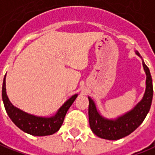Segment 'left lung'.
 <instances>
[{
	"instance_id": "obj_1",
	"label": "left lung",
	"mask_w": 155,
	"mask_h": 155,
	"mask_svg": "<svg viewBox=\"0 0 155 155\" xmlns=\"http://www.w3.org/2000/svg\"><path fill=\"white\" fill-rule=\"evenodd\" d=\"M135 54L141 58L138 51ZM142 59V58H141ZM142 65L146 73V90L143 97L135 107L129 112L115 118L107 119L103 117L97 110L94 101L88 97V118L91 130L98 137L110 140H115L127 136L134 131L142 123L148 114L153 100V81L149 68L142 60Z\"/></svg>"
}]
</instances>
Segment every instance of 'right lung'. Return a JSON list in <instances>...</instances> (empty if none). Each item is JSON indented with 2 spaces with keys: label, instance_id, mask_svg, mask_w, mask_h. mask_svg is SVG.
I'll return each instance as SVG.
<instances>
[{
  "label": "right lung",
  "instance_id": "add662e5",
  "mask_svg": "<svg viewBox=\"0 0 155 155\" xmlns=\"http://www.w3.org/2000/svg\"><path fill=\"white\" fill-rule=\"evenodd\" d=\"M77 96L78 94H74L73 96H71L59 108V110L54 116H35L19 109L11 103L6 92V75L4 77L2 84V101L5 109L9 118L20 129L35 136L51 135L56 133L63 123L67 112Z\"/></svg>",
  "mask_w": 155,
  "mask_h": 155
}]
</instances>
